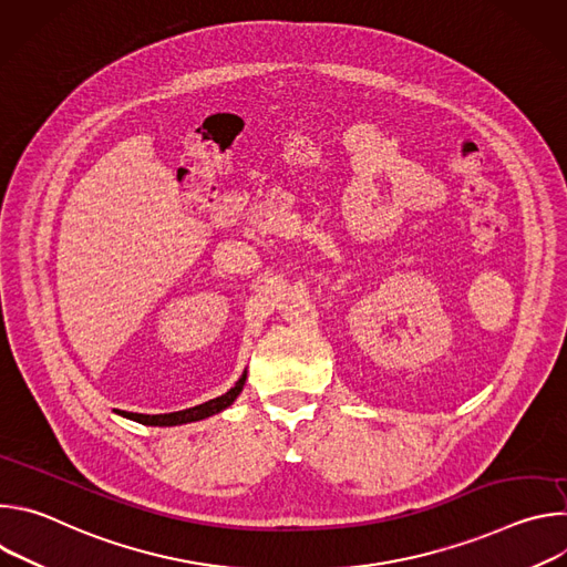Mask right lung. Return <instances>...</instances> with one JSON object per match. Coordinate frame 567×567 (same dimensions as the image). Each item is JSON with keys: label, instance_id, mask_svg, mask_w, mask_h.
<instances>
[{"label": "right lung", "instance_id": "right-lung-1", "mask_svg": "<svg viewBox=\"0 0 567 567\" xmlns=\"http://www.w3.org/2000/svg\"><path fill=\"white\" fill-rule=\"evenodd\" d=\"M245 379L247 374H241V379L221 396H215L206 403H199V406L195 409H186V411H179V413H166V415H138V413H121L123 417H130L138 424H147V426H177V424H188V422H199V420H206L224 409H228L230 403L237 399V394L241 392V385H245Z\"/></svg>", "mask_w": 567, "mask_h": 567}]
</instances>
